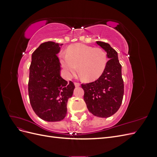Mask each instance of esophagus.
<instances>
[{"mask_svg":"<svg viewBox=\"0 0 157 157\" xmlns=\"http://www.w3.org/2000/svg\"><path fill=\"white\" fill-rule=\"evenodd\" d=\"M74 84H75V86H76V87H78V86H80V84L79 82H74Z\"/></svg>","mask_w":157,"mask_h":157,"instance_id":"esophagus-1","label":"esophagus"}]
</instances>
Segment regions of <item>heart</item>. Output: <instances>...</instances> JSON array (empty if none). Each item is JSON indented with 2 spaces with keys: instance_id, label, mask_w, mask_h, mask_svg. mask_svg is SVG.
<instances>
[{
  "instance_id": "obj_1",
  "label": "heart",
  "mask_w": 157,
  "mask_h": 157,
  "mask_svg": "<svg viewBox=\"0 0 157 157\" xmlns=\"http://www.w3.org/2000/svg\"><path fill=\"white\" fill-rule=\"evenodd\" d=\"M60 61L68 75H75L77 67L79 74L85 80L93 81L105 71L107 56L101 48L76 44L69 47L66 55H61Z\"/></svg>"
}]
</instances>
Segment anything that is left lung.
<instances>
[{"label":"left lung","instance_id":"left-lung-1","mask_svg":"<svg viewBox=\"0 0 157 157\" xmlns=\"http://www.w3.org/2000/svg\"><path fill=\"white\" fill-rule=\"evenodd\" d=\"M96 43L107 52L109 58L103 74L95 81L82 84L84 91V100L88 111L94 116L107 118L119 109L124 96V81L121 65L115 50L108 43Z\"/></svg>","mask_w":157,"mask_h":157}]
</instances>
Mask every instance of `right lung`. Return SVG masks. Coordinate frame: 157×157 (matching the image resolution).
<instances>
[{
    "instance_id": "add662e5",
    "label": "right lung",
    "mask_w": 157,
    "mask_h": 157,
    "mask_svg": "<svg viewBox=\"0 0 157 157\" xmlns=\"http://www.w3.org/2000/svg\"><path fill=\"white\" fill-rule=\"evenodd\" d=\"M63 44L48 41L42 43L32 54L28 93L36 115L48 122L63 120L67 115L68 99L72 97L75 84L60 76L58 56Z\"/></svg>"
}]
</instances>
